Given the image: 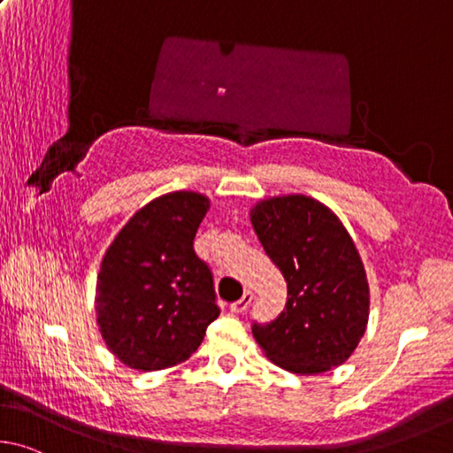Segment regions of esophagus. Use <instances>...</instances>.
<instances>
[{
    "label": "esophagus",
    "mask_w": 453,
    "mask_h": 453,
    "mask_svg": "<svg viewBox=\"0 0 453 453\" xmlns=\"http://www.w3.org/2000/svg\"><path fill=\"white\" fill-rule=\"evenodd\" d=\"M250 303H252V292L247 290V292H244V295H242L241 300H236V303L231 304V312L241 314V312L247 311V308L250 306Z\"/></svg>",
    "instance_id": "esophagus-1"
}]
</instances>
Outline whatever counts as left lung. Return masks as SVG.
Segmentation results:
<instances>
[{"mask_svg":"<svg viewBox=\"0 0 453 453\" xmlns=\"http://www.w3.org/2000/svg\"><path fill=\"white\" fill-rule=\"evenodd\" d=\"M250 220L288 288L274 320L252 324L258 346L295 374L344 364L366 332L370 308L366 271L344 225L304 195L260 201Z\"/></svg>","mask_w":453,"mask_h":453,"instance_id":"1","label":"left lung"}]
</instances>
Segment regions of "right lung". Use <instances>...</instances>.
<instances>
[{
  "instance_id": "obj_1",
  "label": "right lung",
  "mask_w": 453,
  "mask_h": 453,
  "mask_svg": "<svg viewBox=\"0 0 453 453\" xmlns=\"http://www.w3.org/2000/svg\"><path fill=\"white\" fill-rule=\"evenodd\" d=\"M209 198L177 190L142 206L103 257L95 312L111 352L153 372L190 358L220 308L193 241Z\"/></svg>"
}]
</instances>
